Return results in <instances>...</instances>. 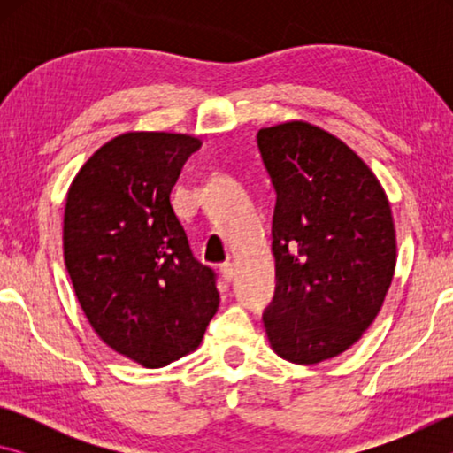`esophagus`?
<instances>
[{
  "label": "esophagus",
  "mask_w": 453,
  "mask_h": 453,
  "mask_svg": "<svg viewBox=\"0 0 453 453\" xmlns=\"http://www.w3.org/2000/svg\"><path fill=\"white\" fill-rule=\"evenodd\" d=\"M219 272H221V278H224L226 281H232V280H234V275H235L234 264H229V262L221 264V265H219Z\"/></svg>",
  "instance_id": "34e87169"
}]
</instances>
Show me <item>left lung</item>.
<instances>
[{
  "label": "left lung",
  "instance_id": "obj_1",
  "mask_svg": "<svg viewBox=\"0 0 453 453\" xmlns=\"http://www.w3.org/2000/svg\"><path fill=\"white\" fill-rule=\"evenodd\" d=\"M275 189V294L264 326L275 354L319 364L362 337L395 270L389 202L362 159L305 121L257 132Z\"/></svg>",
  "mask_w": 453,
  "mask_h": 453
}]
</instances>
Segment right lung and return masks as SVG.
<instances>
[{
  "mask_svg": "<svg viewBox=\"0 0 453 453\" xmlns=\"http://www.w3.org/2000/svg\"><path fill=\"white\" fill-rule=\"evenodd\" d=\"M202 142L124 134L91 156L67 191L64 257L102 340L145 367L194 351L219 305L218 275L199 264L170 203Z\"/></svg>",
  "mask_w": 453,
  "mask_h": 453,
  "instance_id": "1",
  "label": "right lung"
}]
</instances>
